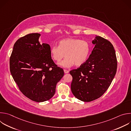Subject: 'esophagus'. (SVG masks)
<instances>
[{"mask_svg":"<svg viewBox=\"0 0 131 131\" xmlns=\"http://www.w3.org/2000/svg\"><path fill=\"white\" fill-rule=\"evenodd\" d=\"M64 72H65V73H67L69 72V71L67 70H66V69H64Z\"/></svg>","mask_w":131,"mask_h":131,"instance_id":"obj_1","label":"esophagus"}]
</instances>
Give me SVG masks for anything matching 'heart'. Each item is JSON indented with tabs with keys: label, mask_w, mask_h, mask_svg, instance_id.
Returning <instances> with one entry per match:
<instances>
[{
	"label": "heart",
	"mask_w": 131,
	"mask_h": 131,
	"mask_svg": "<svg viewBox=\"0 0 131 131\" xmlns=\"http://www.w3.org/2000/svg\"><path fill=\"white\" fill-rule=\"evenodd\" d=\"M91 51L90 44L86 41L79 39L68 38L60 40L59 47H51L50 54L56 62H60L66 58L59 65L64 68H69L74 64L80 66L84 64L89 58Z\"/></svg>",
	"instance_id": "1"
}]
</instances>
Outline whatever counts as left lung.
Here are the masks:
<instances>
[{
  "instance_id": "obj_1",
  "label": "left lung",
  "mask_w": 131,
  "mask_h": 131,
  "mask_svg": "<svg viewBox=\"0 0 131 131\" xmlns=\"http://www.w3.org/2000/svg\"><path fill=\"white\" fill-rule=\"evenodd\" d=\"M92 43L95 46L86 62L70 71L72 94L85 102L103 95L113 80L117 68L116 52L111 42L97 36Z\"/></svg>"
}]
</instances>
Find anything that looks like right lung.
Instances as JSON below:
<instances>
[{"instance_id":"1","label":"right lung","mask_w":131,"mask_h":131,"mask_svg":"<svg viewBox=\"0 0 131 131\" xmlns=\"http://www.w3.org/2000/svg\"><path fill=\"white\" fill-rule=\"evenodd\" d=\"M40 36L32 33L18 39L10 59V72L20 90L38 103L53 96L56 85L64 74L51 59L50 45L40 43Z\"/></svg>"}]
</instances>
